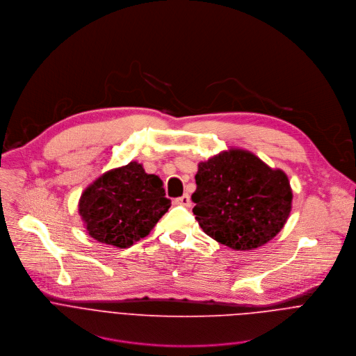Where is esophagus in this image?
Masks as SVG:
<instances>
[{
	"label": "esophagus",
	"mask_w": 356,
	"mask_h": 356,
	"mask_svg": "<svg viewBox=\"0 0 356 356\" xmlns=\"http://www.w3.org/2000/svg\"><path fill=\"white\" fill-rule=\"evenodd\" d=\"M174 202H175V204H179V206H184V207H191V204H192L191 196L188 193L182 195L181 197H177Z\"/></svg>",
	"instance_id": "obj_1"
}]
</instances>
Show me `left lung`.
I'll return each mask as SVG.
<instances>
[{
  "mask_svg": "<svg viewBox=\"0 0 356 356\" xmlns=\"http://www.w3.org/2000/svg\"><path fill=\"white\" fill-rule=\"evenodd\" d=\"M195 179V218L209 236L234 250L263 246L289 217L286 174L248 150L231 147L200 161Z\"/></svg>",
  "mask_w": 356,
  "mask_h": 356,
  "instance_id": "1",
  "label": "left lung"
}]
</instances>
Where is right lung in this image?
Listing matches in <instances>:
<instances>
[{
	"mask_svg": "<svg viewBox=\"0 0 356 356\" xmlns=\"http://www.w3.org/2000/svg\"><path fill=\"white\" fill-rule=\"evenodd\" d=\"M78 206L92 238L125 249L150 234L171 200L159 175L131 161L100 175L83 191Z\"/></svg>",
	"mask_w": 356,
	"mask_h": 356,
	"instance_id": "1",
	"label": "right lung"
}]
</instances>
